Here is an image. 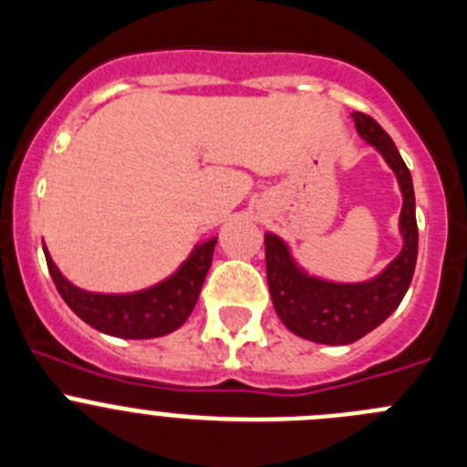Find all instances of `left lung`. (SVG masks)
Returning <instances> with one entry per match:
<instances>
[{
	"label": "left lung",
	"instance_id": "left-lung-1",
	"mask_svg": "<svg viewBox=\"0 0 467 467\" xmlns=\"http://www.w3.org/2000/svg\"><path fill=\"white\" fill-rule=\"evenodd\" d=\"M356 132L384 158L396 174L402 195L400 254L384 270L363 281H335L309 272L293 254L291 244L275 233H265V263L272 305L284 326L297 337L317 344L344 347L372 333L396 312L414 276L419 251L417 202L411 174L402 162L396 144L377 120L354 111Z\"/></svg>",
	"mask_w": 467,
	"mask_h": 467
}]
</instances>
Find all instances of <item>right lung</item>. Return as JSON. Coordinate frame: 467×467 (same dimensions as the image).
<instances>
[{
  "instance_id": "1",
  "label": "right lung",
  "mask_w": 467,
  "mask_h": 467,
  "mask_svg": "<svg viewBox=\"0 0 467 467\" xmlns=\"http://www.w3.org/2000/svg\"><path fill=\"white\" fill-rule=\"evenodd\" d=\"M218 237L197 242L188 258L158 284L130 293H95L71 284L44 246L48 272L57 293L81 321L99 333L123 339H150L174 333L191 317L204 276L212 267Z\"/></svg>"
}]
</instances>
